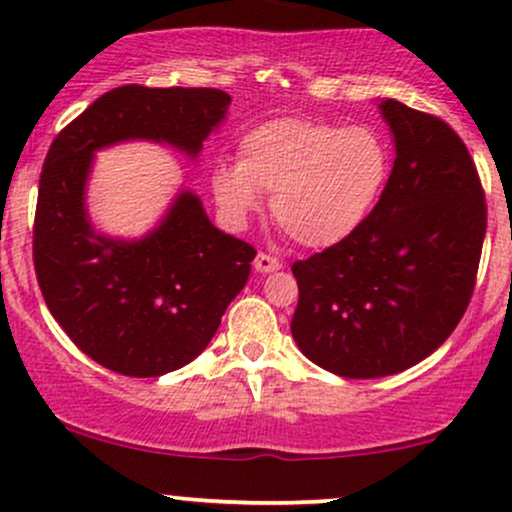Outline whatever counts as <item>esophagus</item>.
Returning a JSON list of instances; mask_svg holds the SVG:
<instances>
[{
  "label": "esophagus",
  "instance_id": "34e87169",
  "mask_svg": "<svg viewBox=\"0 0 512 512\" xmlns=\"http://www.w3.org/2000/svg\"><path fill=\"white\" fill-rule=\"evenodd\" d=\"M255 269L262 274H269V272H276V269H281V262L276 260V257L267 255V252H260V255L255 257Z\"/></svg>",
  "mask_w": 512,
  "mask_h": 512
}]
</instances>
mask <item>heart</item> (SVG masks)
Here are the masks:
<instances>
[{
    "label": "heart",
    "mask_w": 512,
    "mask_h": 512,
    "mask_svg": "<svg viewBox=\"0 0 512 512\" xmlns=\"http://www.w3.org/2000/svg\"><path fill=\"white\" fill-rule=\"evenodd\" d=\"M390 178V151L375 129L279 117L250 129L238 163L211 175L216 202L233 226H245L272 195V214L303 248L344 243L373 214Z\"/></svg>",
    "instance_id": "obj_1"
}]
</instances>
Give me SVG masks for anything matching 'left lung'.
I'll return each mask as SVG.
<instances>
[{
  "mask_svg": "<svg viewBox=\"0 0 512 512\" xmlns=\"http://www.w3.org/2000/svg\"><path fill=\"white\" fill-rule=\"evenodd\" d=\"M395 163L366 223L291 267V334L320 368L385 378L431 356L467 310L486 236L467 146L440 117L385 98Z\"/></svg>",
  "mask_w": 512,
  "mask_h": 512,
  "instance_id": "8db88e82",
  "label": "left lung"
}]
</instances>
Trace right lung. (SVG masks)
Here are the masks:
<instances>
[{
    "label": "right lung",
    "mask_w": 512,
    "mask_h": 512,
    "mask_svg": "<svg viewBox=\"0 0 512 512\" xmlns=\"http://www.w3.org/2000/svg\"><path fill=\"white\" fill-rule=\"evenodd\" d=\"M228 105L219 88L120 86L69 122L45 156L35 274L52 317L103 368L158 378L187 366L243 291L255 248L219 231L192 190H180L142 238L96 231L86 209L96 151L142 139L197 158Z\"/></svg>",
    "instance_id": "right-lung-1"
}]
</instances>
